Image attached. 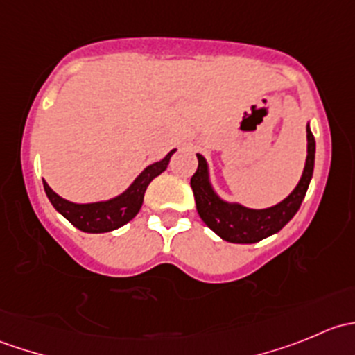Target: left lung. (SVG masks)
I'll return each mask as SVG.
<instances>
[{"mask_svg": "<svg viewBox=\"0 0 355 355\" xmlns=\"http://www.w3.org/2000/svg\"><path fill=\"white\" fill-rule=\"evenodd\" d=\"M314 153H316V142L307 125V157L302 177L288 198L266 209H250L239 202H228L221 199L209 182L207 161L204 159V156L198 155V171L192 175L191 187L200 220L218 237L232 244H254L277 234L295 216L306 198L307 187L313 178Z\"/></svg>", "mask_w": 355, "mask_h": 355, "instance_id": "1", "label": "left lung"}]
</instances>
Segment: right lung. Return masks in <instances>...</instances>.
Masks as SVG:
<instances>
[{
	"instance_id": "right-lung-1",
	"label": "right lung",
	"mask_w": 355,
	"mask_h": 355,
	"mask_svg": "<svg viewBox=\"0 0 355 355\" xmlns=\"http://www.w3.org/2000/svg\"><path fill=\"white\" fill-rule=\"evenodd\" d=\"M175 151H177V149L168 153L161 161L149 164V166L132 182V185L127 191L121 192L120 196H116V198L110 200L89 204L70 202V200L60 198V196L46 184V180H42L46 196L51 200L53 207H55L60 214H63V216H65L75 228H78V230L87 232V234H105V232L116 230V228L128 223V221L139 213L142 202H144L146 189L151 184L153 178H156L157 175H161L166 170L168 163H170V157Z\"/></svg>"
}]
</instances>
